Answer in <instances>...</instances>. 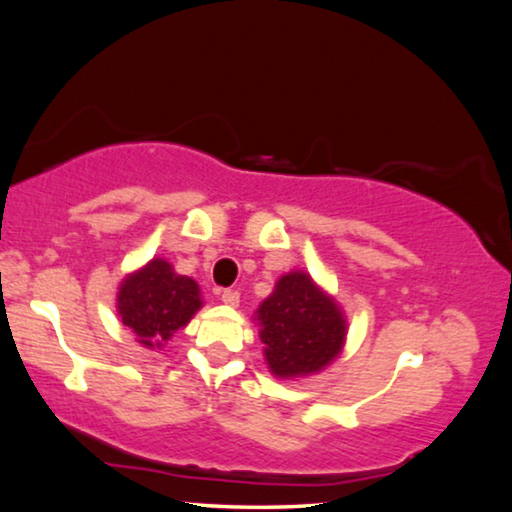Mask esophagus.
Returning <instances> with one entry per match:
<instances>
[{
	"instance_id": "34e87169",
	"label": "esophagus",
	"mask_w": 512,
	"mask_h": 512,
	"mask_svg": "<svg viewBox=\"0 0 512 512\" xmlns=\"http://www.w3.org/2000/svg\"><path fill=\"white\" fill-rule=\"evenodd\" d=\"M222 301H225L227 306H239L241 294L236 290H225V292H222Z\"/></svg>"
}]
</instances>
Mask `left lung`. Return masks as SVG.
<instances>
[{"mask_svg":"<svg viewBox=\"0 0 512 512\" xmlns=\"http://www.w3.org/2000/svg\"><path fill=\"white\" fill-rule=\"evenodd\" d=\"M269 369L280 378L315 373L341 352L345 320L304 271L287 273L257 311Z\"/></svg>","mask_w":512,"mask_h":512,"instance_id":"obj_1","label":"left lung"}]
</instances>
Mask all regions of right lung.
<instances>
[{"mask_svg":"<svg viewBox=\"0 0 512 512\" xmlns=\"http://www.w3.org/2000/svg\"><path fill=\"white\" fill-rule=\"evenodd\" d=\"M199 285L178 276L164 259H153L125 278L118 292V313L148 348H162L199 311Z\"/></svg>","mask_w":512,"mask_h":512,"instance_id":"1","label":"right lung"}]
</instances>
